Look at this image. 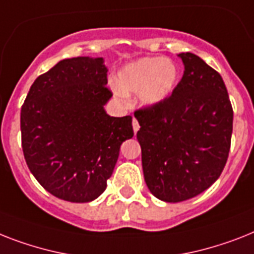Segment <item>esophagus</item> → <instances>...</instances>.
Masks as SVG:
<instances>
[{
    "instance_id": "obj_1",
    "label": "esophagus",
    "mask_w": 254,
    "mask_h": 254,
    "mask_svg": "<svg viewBox=\"0 0 254 254\" xmlns=\"http://www.w3.org/2000/svg\"><path fill=\"white\" fill-rule=\"evenodd\" d=\"M138 129H139V124H138L137 119H133V130L134 133H137Z\"/></svg>"
}]
</instances>
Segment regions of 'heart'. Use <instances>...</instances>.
Listing matches in <instances>:
<instances>
[{"label":"heart","instance_id":"b5f03b06","mask_svg":"<svg viewBox=\"0 0 254 254\" xmlns=\"http://www.w3.org/2000/svg\"><path fill=\"white\" fill-rule=\"evenodd\" d=\"M120 85L115 86L119 98H125V92L141 94L145 104H158L166 100L176 86L179 71L172 61L163 57H145L124 67L119 74Z\"/></svg>","mask_w":254,"mask_h":254}]
</instances>
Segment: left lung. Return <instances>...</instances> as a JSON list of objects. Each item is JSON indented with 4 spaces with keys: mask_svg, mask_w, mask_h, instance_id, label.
I'll list each match as a JSON object with an SVG mask.
<instances>
[{
    "mask_svg": "<svg viewBox=\"0 0 254 254\" xmlns=\"http://www.w3.org/2000/svg\"><path fill=\"white\" fill-rule=\"evenodd\" d=\"M179 57L185 70L172 94L134 112L146 184L166 202L193 198L218 180L234 120L220 74L193 53Z\"/></svg>",
    "mask_w": 254,
    "mask_h": 254,
    "instance_id": "1",
    "label": "left lung"
}]
</instances>
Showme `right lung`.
<instances>
[{"label": "right lung", "instance_id": "obj_1", "mask_svg": "<svg viewBox=\"0 0 254 254\" xmlns=\"http://www.w3.org/2000/svg\"><path fill=\"white\" fill-rule=\"evenodd\" d=\"M103 63L60 61L35 79L20 109L27 166L45 190L64 201L98 198L121 143L134 135L131 116L111 117L104 111L112 91Z\"/></svg>", "mask_w": 254, "mask_h": 254}]
</instances>
